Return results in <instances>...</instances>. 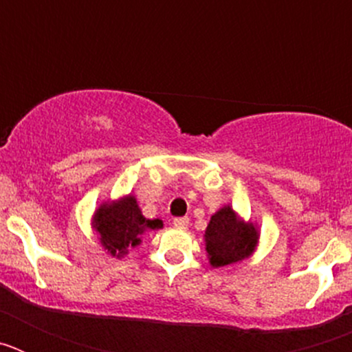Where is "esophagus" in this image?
<instances>
[{
    "mask_svg": "<svg viewBox=\"0 0 352 352\" xmlns=\"http://www.w3.org/2000/svg\"><path fill=\"white\" fill-rule=\"evenodd\" d=\"M173 223L176 227H179V229H185V227H188V217H176L173 220Z\"/></svg>",
    "mask_w": 352,
    "mask_h": 352,
    "instance_id": "1",
    "label": "esophagus"
}]
</instances>
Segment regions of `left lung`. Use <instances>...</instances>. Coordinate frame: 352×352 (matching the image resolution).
Segmentation results:
<instances>
[{
    "mask_svg": "<svg viewBox=\"0 0 352 352\" xmlns=\"http://www.w3.org/2000/svg\"><path fill=\"white\" fill-rule=\"evenodd\" d=\"M204 238L211 266L220 268L250 256L257 243V231L252 223L239 222L232 208L226 206L211 217Z\"/></svg>",
    "mask_w": 352,
    "mask_h": 352,
    "instance_id": "obj_1",
    "label": "left lung"
}]
</instances>
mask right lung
Returning a JSON list of instances; mask_svg holds the SVG:
<instances>
[{
    "label": "right lung",
    "mask_w": 352,
    "mask_h": 352,
    "mask_svg": "<svg viewBox=\"0 0 352 352\" xmlns=\"http://www.w3.org/2000/svg\"><path fill=\"white\" fill-rule=\"evenodd\" d=\"M158 227H162L160 220H146L132 195L120 203L104 204L95 213V229L102 245L118 257L125 256L126 248L139 245L142 232Z\"/></svg>",
    "instance_id": "add662e5"
}]
</instances>
